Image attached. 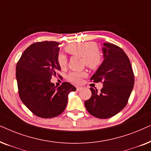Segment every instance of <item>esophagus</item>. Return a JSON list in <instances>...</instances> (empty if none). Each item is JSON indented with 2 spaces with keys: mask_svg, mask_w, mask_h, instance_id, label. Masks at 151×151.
Wrapping results in <instances>:
<instances>
[{
  "mask_svg": "<svg viewBox=\"0 0 151 151\" xmlns=\"http://www.w3.org/2000/svg\"><path fill=\"white\" fill-rule=\"evenodd\" d=\"M81 87H80V86H77V87H76V90L77 91H80V89H81Z\"/></svg>",
  "mask_w": 151,
  "mask_h": 151,
  "instance_id": "obj_1",
  "label": "esophagus"
}]
</instances>
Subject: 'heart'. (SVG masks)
Returning a JSON list of instances; mask_svg holds the SVG:
<instances>
[{
  "label": "heart",
  "mask_w": 151,
  "mask_h": 151,
  "mask_svg": "<svg viewBox=\"0 0 151 151\" xmlns=\"http://www.w3.org/2000/svg\"><path fill=\"white\" fill-rule=\"evenodd\" d=\"M67 53L72 55L83 58L86 67L92 70H97L102 63V53L98 49V45L94 42H83L73 43L65 47ZM57 63L62 69L67 66V58L63 53H59L57 56ZM86 72H71L67 79L74 84H80L82 78L86 77Z\"/></svg>",
  "instance_id": "heart-1"
}]
</instances>
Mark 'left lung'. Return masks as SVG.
Returning <instances> with one entry per match:
<instances>
[{
	"label": "left lung",
	"mask_w": 151,
	"mask_h": 151,
	"mask_svg": "<svg viewBox=\"0 0 151 151\" xmlns=\"http://www.w3.org/2000/svg\"><path fill=\"white\" fill-rule=\"evenodd\" d=\"M102 45L104 60L90 80L102 82L103 87L100 92L90 88L91 97L84 105L93 116L106 119L114 116L127 104L135 79L129 58L122 49L112 43Z\"/></svg>",
	"instance_id": "1"
}]
</instances>
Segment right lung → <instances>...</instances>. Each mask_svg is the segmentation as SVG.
Here are the masks:
<instances>
[{"label":"right lung","mask_w":151,"mask_h":151,"mask_svg":"<svg viewBox=\"0 0 151 151\" xmlns=\"http://www.w3.org/2000/svg\"><path fill=\"white\" fill-rule=\"evenodd\" d=\"M60 43L43 41L25 49L16 65L18 94L23 104L36 116L51 118L60 115L67 104L68 94L76 90L69 82L55 86L52 76L60 70L58 65Z\"/></svg>","instance_id":"obj_1"}]
</instances>
